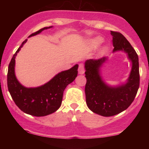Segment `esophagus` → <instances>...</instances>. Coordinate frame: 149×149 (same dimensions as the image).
Listing matches in <instances>:
<instances>
[{
	"mask_svg": "<svg viewBox=\"0 0 149 149\" xmlns=\"http://www.w3.org/2000/svg\"><path fill=\"white\" fill-rule=\"evenodd\" d=\"M85 70H84V66H83V64H80L79 65V73L80 74H84Z\"/></svg>",
	"mask_w": 149,
	"mask_h": 149,
	"instance_id": "1",
	"label": "esophagus"
}]
</instances>
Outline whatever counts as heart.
<instances>
[{
	"label": "heart",
	"instance_id": "b5f03b06",
	"mask_svg": "<svg viewBox=\"0 0 149 149\" xmlns=\"http://www.w3.org/2000/svg\"><path fill=\"white\" fill-rule=\"evenodd\" d=\"M102 42V38H100V37H97L96 38H95L94 40H92V42H91V43H92V45L93 47H97L98 45H100L101 43V42ZM106 51H107V48L106 47H104L102 49L101 51V54H104Z\"/></svg>",
	"mask_w": 149,
	"mask_h": 149
}]
</instances>
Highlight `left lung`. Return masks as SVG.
Returning <instances> with one entry per match:
<instances>
[{
    "instance_id": "left-lung-1",
    "label": "left lung",
    "mask_w": 149,
    "mask_h": 149,
    "mask_svg": "<svg viewBox=\"0 0 149 149\" xmlns=\"http://www.w3.org/2000/svg\"><path fill=\"white\" fill-rule=\"evenodd\" d=\"M113 36V52L123 51L127 54L132 66L125 84L116 87L107 85L100 76V68L107 57L98 60L89 59L85 62V96L87 107L91 111L104 117H111L125 111L131 105L140 85L138 56L123 34L111 31Z\"/></svg>"
}]
</instances>
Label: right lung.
Wrapping results in <instances>:
<instances>
[{"mask_svg": "<svg viewBox=\"0 0 149 149\" xmlns=\"http://www.w3.org/2000/svg\"><path fill=\"white\" fill-rule=\"evenodd\" d=\"M52 28L45 27L32 33L29 37L39 34L42 30ZM27 41L26 39L13 55L9 64L7 86L14 102L26 114L43 117L56 112L62 104L63 93L67 85L74 80L78 74V64L62 71L43 85L37 87H26L17 81L15 74V57Z\"/></svg>", "mask_w": 149, "mask_h": 149, "instance_id": "obj_1", "label": "right lung"}]
</instances>
